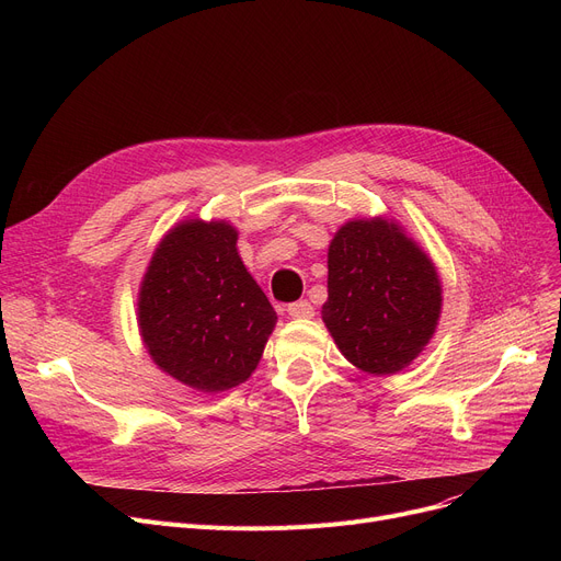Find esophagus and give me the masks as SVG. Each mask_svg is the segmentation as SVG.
Masks as SVG:
<instances>
[{"instance_id":"obj_1","label":"esophagus","mask_w":561,"mask_h":561,"mask_svg":"<svg viewBox=\"0 0 561 561\" xmlns=\"http://www.w3.org/2000/svg\"><path fill=\"white\" fill-rule=\"evenodd\" d=\"M288 316L296 318V320H302V318H311L313 316V307L309 300H298V302H290L288 305Z\"/></svg>"}]
</instances>
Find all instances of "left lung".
<instances>
[{
    "mask_svg": "<svg viewBox=\"0 0 561 561\" xmlns=\"http://www.w3.org/2000/svg\"><path fill=\"white\" fill-rule=\"evenodd\" d=\"M440 316L432 259L387 218L350 220L330 243L325 322L341 355L373 375L414 362Z\"/></svg>",
    "mask_w": 561,
    "mask_h": 561,
    "instance_id": "obj_1",
    "label": "left lung"
}]
</instances>
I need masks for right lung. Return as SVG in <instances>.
Returning a JSON list of instances; mask_svg holds the SVG:
<instances>
[{
    "label": "right lung",
    "instance_id": "1",
    "mask_svg": "<svg viewBox=\"0 0 561 561\" xmlns=\"http://www.w3.org/2000/svg\"><path fill=\"white\" fill-rule=\"evenodd\" d=\"M229 222L186 220L154 250L140 282L138 328L152 362L218 393L254 373L277 313L243 265Z\"/></svg>",
    "mask_w": 561,
    "mask_h": 561
}]
</instances>
